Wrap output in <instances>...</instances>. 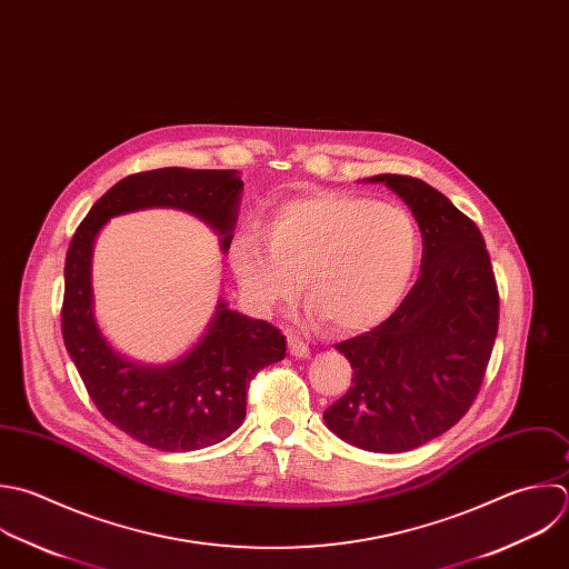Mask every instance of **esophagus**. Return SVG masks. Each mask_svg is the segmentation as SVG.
<instances>
[{
	"label": "esophagus",
	"instance_id": "34e87169",
	"mask_svg": "<svg viewBox=\"0 0 569 569\" xmlns=\"http://www.w3.org/2000/svg\"><path fill=\"white\" fill-rule=\"evenodd\" d=\"M288 350H290V355L297 357V359H308V357H310L308 343H306L301 337H297V335H290V337H288Z\"/></svg>",
	"mask_w": 569,
	"mask_h": 569
}]
</instances>
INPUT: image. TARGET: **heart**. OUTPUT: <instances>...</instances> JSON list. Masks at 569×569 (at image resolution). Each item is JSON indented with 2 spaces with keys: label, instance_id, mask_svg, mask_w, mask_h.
<instances>
[{
  "label": "heart",
  "instance_id": "heart-1",
  "mask_svg": "<svg viewBox=\"0 0 569 569\" xmlns=\"http://www.w3.org/2000/svg\"><path fill=\"white\" fill-rule=\"evenodd\" d=\"M241 228L228 248L232 274L257 310L299 292L310 315L355 332L383 321L406 297L421 234L399 203L317 192L281 203L266 228Z\"/></svg>",
  "mask_w": 569,
  "mask_h": 569
}]
</instances>
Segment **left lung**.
I'll list each match as a JSON object with an SVG mask.
<instances>
[{"mask_svg":"<svg viewBox=\"0 0 569 569\" xmlns=\"http://www.w3.org/2000/svg\"><path fill=\"white\" fill-rule=\"evenodd\" d=\"M412 210L421 277L377 328L337 343L355 377L326 426L368 452L415 450L475 403L499 330V290L477 223L446 194L408 174H377Z\"/></svg>","mask_w":569,"mask_h":569,"instance_id":"obj_1","label":"left lung"}]
</instances>
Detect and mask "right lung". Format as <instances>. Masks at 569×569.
Listing matches in <instances>:
<instances>
[{"label": "right lung", "instance_id": "add662e5", "mask_svg": "<svg viewBox=\"0 0 569 569\" xmlns=\"http://www.w3.org/2000/svg\"><path fill=\"white\" fill-rule=\"evenodd\" d=\"M243 181L237 170L159 168L114 183L94 201L70 239L63 268L61 335L97 410L134 441L190 452L228 439L246 419L252 377L286 357V337L268 321L221 301L203 339L168 366L117 355L92 317L90 254L99 228L143 208H179L221 234L228 250Z\"/></svg>", "mask_w": 569, "mask_h": 569}]
</instances>
